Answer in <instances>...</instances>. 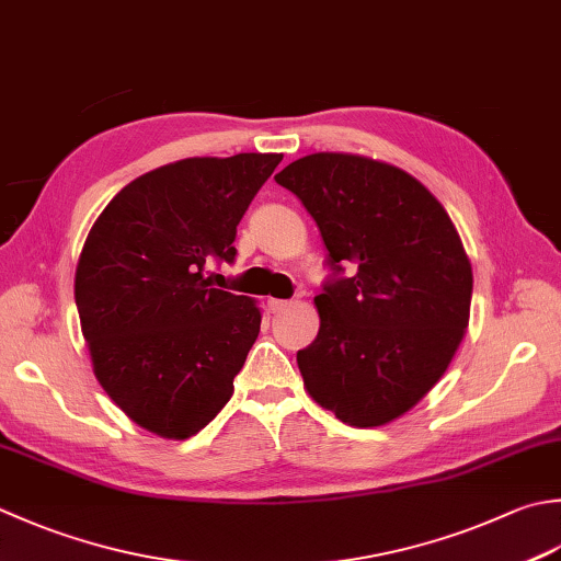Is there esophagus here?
I'll return each mask as SVG.
<instances>
[{
	"instance_id": "obj_1",
	"label": "esophagus",
	"mask_w": 561,
	"mask_h": 561,
	"mask_svg": "<svg viewBox=\"0 0 561 561\" xmlns=\"http://www.w3.org/2000/svg\"><path fill=\"white\" fill-rule=\"evenodd\" d=\"M291 301H284V299H267V309L270 313H282L284 309H289Z\"/></svg>"
}]
</instances>
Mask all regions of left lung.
Here are the masks:
<instances>
[{
  "label": "left lung",
  "mask_w": 561,
  "mask_h": 561,
  "mask_svg": "<svg viewBox=\"0 0 561 561\" xmlns=\"http://www.w3.org/2000/svg\"><path fill=\"white\" fill-rule=\"evenodd\" d=\"M321 230L335 272L321 328L296 353L311 399L355 427L401 419L453 362L469 325L471 262L425 184L389 162L313 152L274 174Z\"/></svg>",
  "instance_id": "left-lung-1"
}]
</instances>
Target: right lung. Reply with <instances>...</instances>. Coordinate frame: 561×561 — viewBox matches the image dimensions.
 Instances as JSON below:
<instances>
[{
	"instance_id": "1",
	"label": "right lung",
	"mask_w": 561,
	"mask_h": 561,
	"mask_svg": "<svg viewBox=\"0 0 561 561\" xmlns=\"http://www.w3.org/2000/svg\"><path fill=\"white\" fill-rule=\"evenodd\" d=\"M279 152L186 158L140 174L94 221L75 301L96 381L130 421L186 440L233 397L257 340L255 299L211 287Z\"/></svg>"
}]
</instances>
